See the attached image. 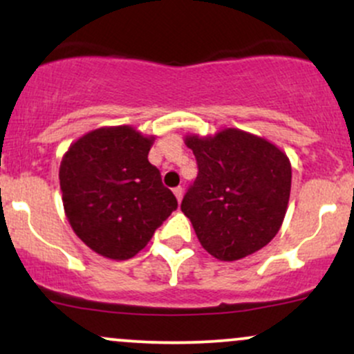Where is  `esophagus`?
I'll use <instances>...</instances> for the list:
<instances>
[{"label": "esophagus", "instance_id": "1", "mask_svg": "<svg viewBox=\"0 0 354 354\" xmlns=\"http://www.w3.org/2000/svg\"><path fill=\"white\" fill-rule=\"evenodd\" d=\"M173 193H174V196H176V200L181 201V200H183V193H185V189H183L181 186H176V188L173 189Z\"/></svg>", "mask_w": 354, "mask_h": 354}]
</instances>
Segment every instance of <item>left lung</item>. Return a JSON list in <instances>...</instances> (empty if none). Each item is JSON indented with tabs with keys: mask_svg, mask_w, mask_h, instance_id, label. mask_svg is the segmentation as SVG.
Listing matches in <instances>:
<instances>
[{
	"mask_svg": "<svg viewBox=\"0 0 354 354\" xmlns=\"http://www.w3.org/2000/svg\"><path fill=\"white\" fill-rule=\"evenodd\" d=\"M198 176L181 211L201 246L219 261H236L276 236L286 214L291 165L278 146L236 128L186 136Z\"/></svg>",
	"mask_w": 354,
	"mask_h": 354,
	"instance_id": "obj_1",
	"label": "left lung"
}]
</instances>
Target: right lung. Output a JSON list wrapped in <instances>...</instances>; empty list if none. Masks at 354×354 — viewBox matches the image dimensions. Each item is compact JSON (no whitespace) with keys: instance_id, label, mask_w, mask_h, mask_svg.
<instances>
[{"instance_id":"right-lung-1","label":"right lung","mask_w":354,"mask_h":354,"mask_svg":"<svg viewBox=\"0 0 354 354\" xmlns=\"http://www.w3.org/2000/svg\"><path fill=\"white\" fill-rule=\"evenodd\" d=\"M153 141L131 126L98 128L75 141L61 160L68 221L104 258H133L178 208L160 169L148 161Z\"/></svg>"}]
</instances>
